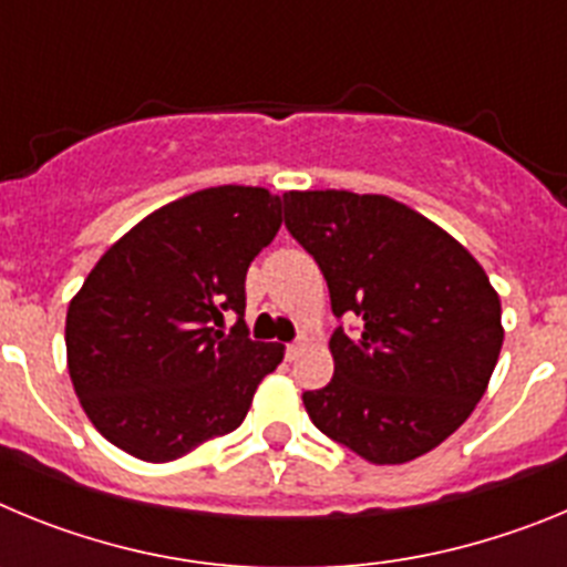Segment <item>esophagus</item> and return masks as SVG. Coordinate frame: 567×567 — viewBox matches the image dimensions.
Masks as SVG:
<instances>
[{"mask_svg": "<svg viewBox=\"0 0 567 567\" xmlns=\"http://www.w3.org/2000/svg\"><path fill=\"white\" fill-rule=\"evenodd\" d=\"M309 346H312V338H307V334H300V338L295 340V343L287 346V358L295 360L300 352H303V349H309Z\"/></svg>", "mask_w": 567, "mask_h": 567, "instance_id": "34e87169", "label": "esophagus"}]
</instances>
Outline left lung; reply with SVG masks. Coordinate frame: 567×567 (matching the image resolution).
Returning a JSON list of instances; mask_svg holds the SVG:
<instances>
[{
	"mask_svg": "<svg viewBox=\"0 0 567 567\" xmlns=\"http://www.w3.org/2000/svg\"><path fill=\"white\" fill-rule=\"evenodd\" d=\"M287 227L318 260L332 312L334 378L303 394L334 443L374 465L423 457L452 437L488 389L503 349V307L480 260L389 195H284Z\"/></svg>",
	"mask_w": 567,
	"mask_h": 567,
	"instance_id": "left-lung-1",
	"label": "left lung"
}]
</instances>
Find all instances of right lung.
Wrapping results in <instances>:
<instances>
[{
    "mask_svg": "<svg viewBox=\"0 0 567 567\" xmlns=\"http://www.w3.org/2000/svg\"><path fill=\"white\" fill-rule=\"evenodd\" d=\"M280 195L209 187L135 224L90 269L64 323L68 372L104 440L173 463L235 432L284 346L247 338L244 280L280 229Z\"/></svg>",
    "mask_w": 567,
    "mask_h": 567,
    "instance_id": "add662e5",
    "label": "right lung"
}]
</instances>
